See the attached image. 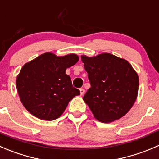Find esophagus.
Segmentation results:
<instances>
[{
    "label": "esophagus",
    "mask_w": 159,
    "mask_h": 159,
    "mask_svg": "<svg viewBox=\"0 0 159 159\" xmlns=\"http://www.w3.org/2000/svg\"><path fill=\"white\" fill-rule=\"evenodd\" d=\"M80 93L81 95H83L84 94V89H80Z\"/></svg>",
    "instance_id": "1"
}]
</instances>
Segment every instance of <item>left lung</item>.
I'll return each mask as SVG.
<instances>
[{"mask_svg": "<svg viewBox=\"0 0 159 159\" xmlns=\"http://www.w3.org/2000/svg\"><path fill=\"white\" fill-rule=\"evenodd\" d=\"M91 88L83 97L94 117L111 123L124 116L137 99L139 78L131 64L111 53L81 55Z\"/></svg>", "mask_w": 159, "mask_h": 159, "instance_id": "8db88e82", "label": "left lung"}]
</instances>
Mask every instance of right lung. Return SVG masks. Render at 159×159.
I'll return each instance as SVG.
<instances>
[{
  "mask_svg": "<svg viewBox=\"0 0 159 159\" xmlns=\"http://www.w3.org/2000/svg\"><path fill=\"white\" fill-rule=\"evenodd\" d=\"M79 61L77 54L58 57L45 53L23 65L16 78L18 95L32 115L43 120L59 118L80 91L72 85L66 70Z\"/></svg>",
  "mask_w": 159,
  "mask_h": 159,
  "instance_id": "obj_1",
  "label": "right lung"
}]
</instances>
